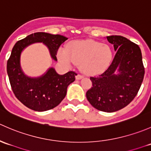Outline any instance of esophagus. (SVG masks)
I'll return each mask as SVG.
<instances>
[{
    "instance_id": "34e87169",
    "label": "esophagus",
    "mask_w": 151,
    "mask_h": 151,
    "mask_svg": "<svg viewBox=\"0 0 151 151\" xmlns=\"http://www.w3.org/2000/svg\"><path fill=\"white\" fill-rule=\"evenodd\" d=\"M83 78V76L81 75V74H77V76H76V79L77 80H80V79Z\"/></svg>"
}]
</instances>
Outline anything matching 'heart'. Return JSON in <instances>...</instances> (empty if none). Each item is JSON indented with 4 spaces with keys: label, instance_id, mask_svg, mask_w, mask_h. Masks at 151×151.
Segmentation results:
<instances>
[{
    "label": "heart",
    "instance_id": "1",
    "mask_svg": "<svg viewBox=\"0 0 151 151\" xmlns=\"http://www.w3.org/2000/svg\"><path fill=\"white\" fill-rule=\"evenodd\" d=\"M112 50L108 45L92 40L70 42L66 50L60 49L58 58L66 64H80V69L88 75L104 71L112 59Z\"/></svg>",
    "mask_w": 151,
    "mask_h": 151
}]
</instances>
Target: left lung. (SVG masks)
I'll return each instance as SVG.
<instances>
[{
  "label": "left lung",
  "instance_id": "8db88e82",
  "mask_svg": "<svg viewBox=\"0 0 151 151\" xmlns=\"http://www.w3.org/2000/svg\"><path fill=\"white\" fill-rule=\"evenodd\" d=\"M116 51L107 69L91 77L93 87L86 93L87 99L94 108L106 112L123 109L132 102L143 81L145 68L140 48L121 36H106ZM118 68L119 74L114 72Z\"/></svg>",
  "mask_w": 151,
  "mask_h": 151
}]
</instances>
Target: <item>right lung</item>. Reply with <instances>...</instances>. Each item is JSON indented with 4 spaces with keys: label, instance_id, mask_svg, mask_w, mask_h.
Here are the masks:
<instances>
[{
    "label": "right lung",
    "instance_id": "right-lung-1",
    "mask_svg": "<svg viewBox=\"0 0 151 151\" xmlns=\"http://www.w3.org/2000/svg\"><path fill=\"white\" fill-rule=\"evenodd\" d=\"M60 35L38 32L18 41L12 49L7 61V73L10 85L16 98L33 110L44 112L58 106L66 95L67 87L75 80L77 73L71 71L60 75L52 68L39 78L26 77L19 64L21 52L25 47L35 42H43L48 47L50 55L57 60L58 50L67 40Z\"/></svg>",
    "mask_w": 151,
    "mask_h": 151
}]
</instances>
